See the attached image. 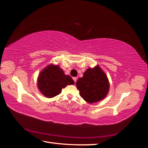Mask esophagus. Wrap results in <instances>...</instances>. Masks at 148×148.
Listing matches in <instances>:
<instances>
[{
    "label": "esophagus",
    "mask_w": 148,
    "mask_h": 148,
    "mask_svg": "<svg viewBox=\"0 0 148 148\" xmlns=\"http://www.w3.org/2000/svg\"><path fill=\"white\" fill-rule=\"evenodd\" d=\"M72 79H73V80H74V81L75 83L76 82V81H77V77H74L73 78H72Z\"/></svg>",
    "instance_id": "1"
}]
</instances>
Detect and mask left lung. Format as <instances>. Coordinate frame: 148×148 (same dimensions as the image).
<instances>
[{
    "mask_svg": "<svg viewBox=\"0 0 148 148\" xmlns=\"http://www.w3.org/2000/svg\"><path fill=\"white\" fill-rule=\"evenodd\" d=\"M76 87L80 96L90 103L103 100L108 94L109 82L106 73L99 65L88 68L84 72L83 76L76 82Z\"/></svg>",
    "mask_w": 148,
    "mask_h": 148,
    "instance_id": "8db88e82",
    "label": "left lung"
}]
</instances>
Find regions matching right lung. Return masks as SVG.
Returning a JSON list of instances; mask_svg holds the SVG:
<instances>
[{"instance_id":"obj_1","label":"right lung","mask_w":148,"mask_h":148,"mask_svg":"<svg viewBox=\"0 0 148 148\" xmlns=\"http://www.w3.org/2000/svg\"><path fill=\"white\" fill-rule=\"evenodd\" d=\"M74 81L58 65L49 64L40 71L37 80L40 92L47 98L59 95L67 85L74 84Z\"/></svg>"}]
</instances>
